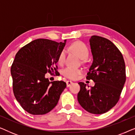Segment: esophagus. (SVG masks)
<instances>
[{"mask_svg":"<svg viewBox=\"0 0 135 135\" xmlns=\"http://www.w3.org/2000/svg\"><path fill=\"white\" fill-rule=\"evenodd\" d=\"M73 84V82H72V81H70V80L66 81V86H67V87H69V86H71V85H72Z\"/></svg>","mask_w":135,"mask_h":135,"instance_id":"obj_1","label":"esophagus"}]
</instances>
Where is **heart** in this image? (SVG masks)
<instances>
[{"instance_id":"1","label":"heart","mask_w":135,"mask_h":135,"mask_svg":"<svg viewBox=\"0 0 135 135\" xmlns=\"http://www.w3.org/2000/svg\"><path fill=\"white\" fill-rule=\"evenodd\" d=\"M69 49L76 53L82 59H85L88 56L89 50L85 44L81 41L74 42L70 45ZM66 59V51L62 50L59 55L58 62L60 64H62ZM82 73V70L77 68L68 67L65 68L62 71L64 76L70 79H76L79 77V75Z\"/></svg>"}]
</instances>
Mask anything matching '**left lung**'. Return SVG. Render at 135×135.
Here are the masks:
<instances>
[{
  "mask_svg": "<svg viewBox=\"0 0 135 135\" xmlns=\"http://www.w3.org/2000/svg\"><path fill=\"white\" fill-rule=\"evenodd\" d=\"M90 44L93 61L86 78L93 80L95 84L88 88L84 82H79L80 90L77 99L86 111L101 114L119 100L126 80L125 64L122 54L109 40L92 36Z\"/></svg>",
  "mask_w": 135,
  "mask_h": 135,
  "instance_id": "obj_1",
  "label": "left lung"
}]
</instances>
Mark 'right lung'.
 I'll list each match as a JSON object with an SVG mask.
<instances>
[{
  "label": "right lung",
  "instance_id": "right-lung-1",
  "mask_svg": "<svg viewBox=\"0 0 135 135\" xmlns=\"http://www.w3.org/2000/svg\"><path fill=\"white\" fill-rule=\"evenodd\" d=\"M64 42L38 38L22 47L11 67L13 91L16 100L28 113L43 115L53 109L66 87L63 81L49 82V73L58 75L56 63Z\"/></svg>",
  "mask_w": 135,
  "mask_h": 135
}]
</instances>
